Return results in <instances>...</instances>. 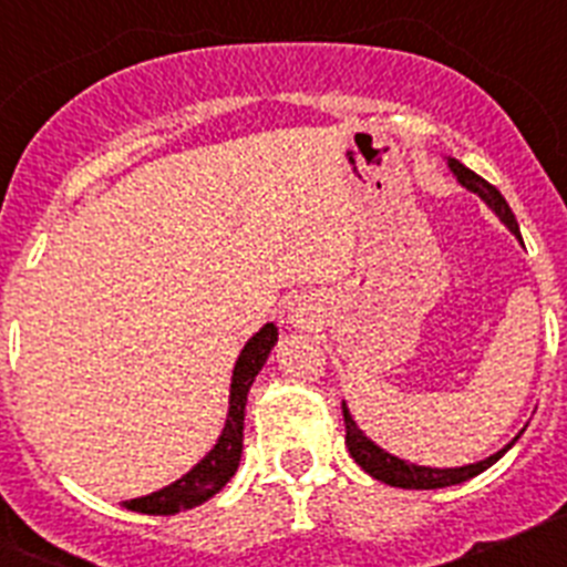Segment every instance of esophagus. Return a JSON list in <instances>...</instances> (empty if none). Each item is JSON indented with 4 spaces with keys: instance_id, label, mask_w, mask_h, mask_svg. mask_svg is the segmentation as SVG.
Wrapping results in <instances>:
<instances>
[{
    "instance_id": "esophagus-1",
    "label": "esophagus",
    "mask_w": 567,
    "mask_h": 567,
    "mask_svg": "<svg viewBox=\"0 0 567 567\" xmlns=\"http://www.w3.org/2000/svg\"><path fill=\"white\" fill-rule=\"evenodd\" d=\"M289 323H292V327H298V329H307L309 323H312V318H309L307 309H295L292 307V315H289Z\"/></svg>"
}]
</instances>
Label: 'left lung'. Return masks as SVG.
Returning <instances> with one entry per match:
<instances>
[{"label": "left lung", "instance_id": "left-lung-1", "mask_svg": "<svg viewBox=\"0 0 567 567\" xmlns=\"http://www.w3.org/2000/svg\"><path fill=\"white\" fill-rule=\"evenodd\" d=\"M449 167H452V173L457 175V182L463 184L465 189H471V193H477L480 198H483V202L497 213L499 221H503L505 227L519 238L517 218H514V213H511L508 202L499 195V189L494 187V184L485 182V178H480L477 173H471V169L465 167V164H460L457 158H449ZM343 423H346V445H349V454H352L354 463H358L365 474H372L374 480H380V483L385 485H394V488H417V491L445 488V485H460L465 483V480L477 477L480 471L491 468V465L497 463V460L508 452L511 445L519 440L517 434V437L511 440L505 449H499V452L491 454V457L480 460V463L460 465V468H429V465L409 463V460H400L394 457V454L383 452L378 443H372V440L360 432V425L354 423V417L349 414L346 403H343Z\"/></svg>", "mask_w": 567, "mask_h": 567}]
</instances>
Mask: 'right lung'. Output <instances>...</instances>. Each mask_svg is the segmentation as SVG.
<instances>
[{
	"label": "right lung",
	"instance_id": "1",
	"mask_svg": "<svg viewBox=\"0 0 567 567\" xmlns=\"http://www.w3.org/2000/svg\"><path fill=\"white\" fill-rule=\"evenodd\" d=\"M275 343H278V327L267 323L240 349L233 369V383H229L227 423H224L221 437L209 449L207 457L193 465L182 480L153 491L147 497L127 499L124 508L138 511V514H178L182 508L207 503L213 494H218L229 483V477L238 471L240 452H244V412H247L249 385H252L255 374L264 369Z\"/></svg>",
	"mask_w": 567,
	"mask_h": 567
}]
</instances>
